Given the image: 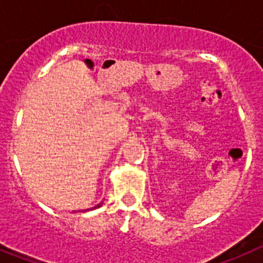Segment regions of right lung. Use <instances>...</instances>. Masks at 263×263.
<instances>
[{"label": "right lung", "instance_id": "1", "mask_svg": "<svg viewBox=\"0 0 263 263\" xmlns=\"http://www.w3.org/2000/svg\"><path fill=\"white\" fill-rule=\"evenodd\" d=\"M101 204H103V202H101V203H99L98 206H95V207H92V209H99V207H100V206H101ZM92 209H90V210H92Z\"/></svg>", "mask_w": 263, "mask_h": 263}]
</instances>
